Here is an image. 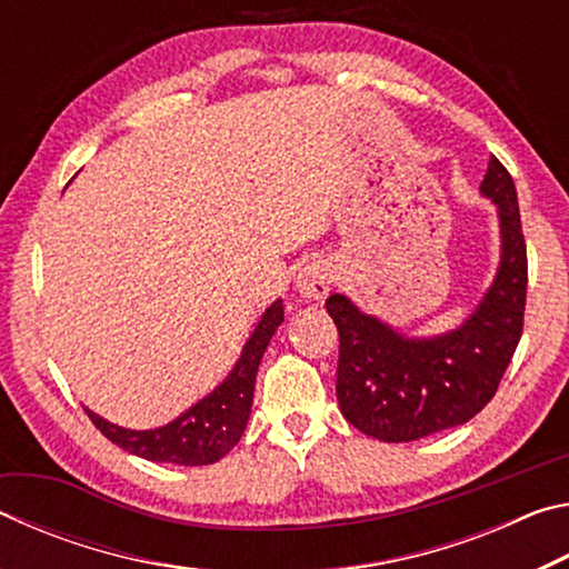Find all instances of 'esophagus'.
I'll use <instances>...</instances> for the list:
<instances>
[{
    "label": "esophagus",
    "instance_id": "34e87169",
    "mask_svg": "<svg viewBox=\"0 0 569 569\" xmlns=\"http://www.w3.org/2000/svg\"><path fill=\"white\" fill-rule=\"evenodd\" d=\"M333 283V268L326 261H313L301 268V273L296 278V288L303 298H311V301H321V298L329 296Z\"/></svg>",
    "mask_w": 569,
    "mask_h": 569
}]
</instances>
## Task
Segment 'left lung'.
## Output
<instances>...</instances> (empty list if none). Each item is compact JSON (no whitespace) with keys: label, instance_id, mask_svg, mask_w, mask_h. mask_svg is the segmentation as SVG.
Segmentation results:
<instances>
[{"label":"left lung","instance_id":"obj_1","mask_svg":"<svg viewBox=\"0 0 569 569\" xmlns=\"http://www.w3.org/2000/svg\"><path fill=\"white\" fill-rule=\"evenodd\" d=\"M479 190L497 206L502 256L489 291L455 331L409 339L341 293L326 298L339 329L336 397L363 435L413 441L467 423L492 401L512 361L525 323L527 246L515 180L495 156Z\"/></svg>","mask_w":569,"mask_h":569}]
</instances>
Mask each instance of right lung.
Segmentation results:
<instances>
[{
    "instance_id": "1",
    "label": "right lung",
    "mask_w": 569,
    "mask_h": 569,
    "mask_svg": "<svg viewBox=\"0 0 569 569\" xmlns=\"http://www.w3.org/2000/svg\"><path fill=\"white\" fill-rule=\"evenodd\" d=\"M283 321V301L278 298L266 308V313L258 321L256 331L243 346L238 363L228 373L220 387L208 393L206 399L180 413L166 427L134 431L110 423L98 413L88 411L94 427H98L112 445L130 451L134 457L148 461H166V465H182V467H203L213 465L220 457H226L233 449L240 437H243L246 423L253 407V389L256 373L268 341Z\"/></svg>"
}]
</instances>
